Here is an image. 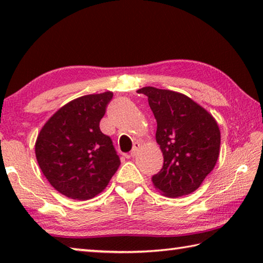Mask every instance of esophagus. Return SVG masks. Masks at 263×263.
I'll use <instances>...</instances> for the list:
<instances>
[{"label":"esophagus","mask_w":263,"mask_h":263,"mask_svg":"<svg viewBox=\"0 0 263 263\" xmlns=\"http://www.w3.org/2000/svg\"><path fill=\"white\" fill-rule=\"evenodd\" d=\"M139 149H140V144H139V142H135V144H133V148L130 152L131 157H136L138 152H139Z\"/></svg>","instance_id":"obj_1"}]
</instances>
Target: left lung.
I'll return each instance as SVG.
<instances>
[{"mask_svg": "<svg viewBox=\"0 0 263 263\" xmlns=\"http://www.w3.org/2000/svg\"><path fill=\"white\" fill-rule=\"evenodd\" d=\"M158 128L155 139L163 166L152 177L154 188L167 197L189 195L199 188L219 157L220 130L208 110L184 94L144 87Z\"/></svg>", "mask_w": 263, "mask_h": 263, "instance_id": "1", "label": "left lung"}]
</instances>
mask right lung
<instances>
[{
	"label": "right lung",
	"mask_w": 263,
	"mask_h": 263,
	"mask_svg": "<svg viewBox=\"0 0 263 263\" xmlns=\"http://www.w3.org/2000/svg\"><path fill=\"white\" fill-rule=\"evenodd\" d=\"M112 91L78 97L44 124L35 158L51 185L66 197L87 201L101 194L121 164L100 122Z\"/></svg>",
	"instance_id": "add662e5"
}]
</instances>
